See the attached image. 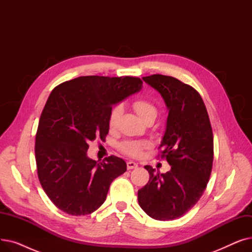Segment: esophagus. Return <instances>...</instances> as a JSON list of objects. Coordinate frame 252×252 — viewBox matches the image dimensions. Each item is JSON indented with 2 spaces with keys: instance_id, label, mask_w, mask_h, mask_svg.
Wrapping results in <instances>:
<instances>
[{
  "instance_id": "1",
  "label": "esophagus",
  "mask_w": 252,
  "mask_h": 252,
  "mask_svg": "<svg viewBox=\"0 0 252 252\" xmlns=\"http://www.w3.org/2000/svg\"><path fill=\"white\" fill-rule=\"evenodd\" d=\"M126 167H127V169H133V168H136V167H138V163H136L135 161H127L126 162Z\"/></svg>"
}]
</instances>
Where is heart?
<instances>
[{"label":"heart","mask_w":252,"mask_h":252,"mask_svg":"<svg viewBox=\"0 0 252 252\" xmlns=\"http://www.w3.org/2000/svg\"><path fill=\"white\" fill-rule=\"evenodd\" d=\"M133 107L137 114L140 116L141 119H146L149 116H156V108L155 106L149 102L148 100L145 99H137L133 103ZM123 107L121 105H116L111 109L109 118H108V125L110 127H114L117 124V121L119 116L122 115ZM150 146V143L147 141H127L121 145V149L126 154L133 156V157H139L141 156L144 149H146Z\"/></svg>","instance_id":"obj_1"}]
</instances>
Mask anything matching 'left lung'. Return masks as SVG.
Masks as SVG:
<instances>
[{
  "mask_svg": "<svg viewBox=\"0 0 252 252\" xmlns=\"http://www.w3.org/2000/svg\"><path fill=\"white\" fill-rule=\"evenodd\" d=\"M163 98L168 116L159 148L171 166L160 174L144 167L149 182L138 192L141 208L157 220H173L197 203L208 183L214 161V136L204 102L195 89L162 74L143 77Z\"/></svg>",
  "mask_w": 252,
  "mask_h": 252,
  "instance_id": "8db88e82",
  "label": "left lung"
}]
</instances>
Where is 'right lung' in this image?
<instances>
[{"label": "right lung", "mask_w": 252, "mask_h": 252, "mask_svg": "<svg viewBox=\"0 0 252 252\" xmlns=\"http://www.w3.org/2000/svg\"><path fill=\"white\" fill-rule=\"evenodd\" d=\"M139 77L79 76L51 92L35 136L39 183L59 209L86 216L106 200L110 184L126 171L122 158L102 162L87 153L88 143L108 134L112 106L141 91Z\"/></svg>", "instance_id": "obj_1"}]
</instances>
